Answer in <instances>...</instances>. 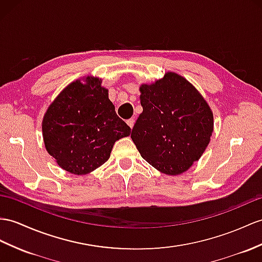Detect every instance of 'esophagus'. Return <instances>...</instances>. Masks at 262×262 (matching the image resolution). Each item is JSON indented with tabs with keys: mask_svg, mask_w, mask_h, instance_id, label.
Masks as SVG:
<instances>
[{
	"mask_svg": "<svg viewBox=\"0 0 262 262\" xmlns=\"http://www.w3.org/2000/svg\"><path fill=\"white\" fill-rule=\"evenodd\" d=\"M126 124L129 125L131 129L133 127V125H135V119H129V120H126Z\"/></svg>",
	"mask_w": 262,
	"mask_h": 262,
	"instance_id": "1",
	"label": "esophagus"
}]
</instances>
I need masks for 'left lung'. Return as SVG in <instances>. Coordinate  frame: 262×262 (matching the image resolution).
<instances>
[{"instance_id":"left-lung-1","label":"left lung","mask_w":262,"mask_h":262,"mask_svg":"<svg viewBox=\"0 0 262 262\" xmlns=\"http://www.w3.org/2000/svg\"><path fill=\"white\" fill-rule=\"evenodd\" d=\"M143 107L131 139L146 162L162 173L181 174L205 152L213 114L199 91L174 72L140 86Z\"/></svg>"}]
</instances>
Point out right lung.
I'll return each instance as SVG.
<instances>
[{
	"label": "right lung",
	"instance_id": "add662e5",
	"mask_svg": "<svg viewBox=\"0 0 262 262\" xmlns=\"http://www.w3.org/2000/svg\"><path fill=\"white\" fill-rule=\"evenodd\" d=\"M101 83L97 76L70 83L43 117L46 149L70 173L83 176L101 167L116 141L131 133Z\"/></svg>",
	"mask_w": 262,
	"mask_h": 262
}]
</instances>
